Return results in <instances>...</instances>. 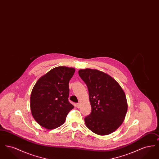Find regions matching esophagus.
<instances>
[{
  "label": "esophagus",
  "mask_w": 159,
  "mask_h": 159,
  "mask_svg": "<svg viewBox=\"0 0 159 159\" xmlns=\"http://www.w3.org/2000/svg\"><path fill=\"white\" fill-rule=\"evenodd\" d=\"M76 107H77V108H80V104L79 103H77L76 104Z\"/></svg>",
  "instance_id": "34e87169"
}]
</instances>
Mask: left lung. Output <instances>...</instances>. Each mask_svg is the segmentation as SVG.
I'll return each mask as SVG.
<instances>
[{"label": "left lung", "mask_w": 159, "mask_h": 159, "mask_svg": "<svg viewBox=\"0 0 159 159\" xmlns=\"http://www.w3.org/2000/svg\"><path fill=\"white\" fill-rule=\"evenodd\" d=\"M86 83L91 102V113L84 117L86 126L99 135H108L118 128L128 110L125 93L113 78L97 70H79Z\"/></svg>", "instance_id": "1"}]
</instances>
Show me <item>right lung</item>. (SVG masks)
I'll return each mask as SVG.
<instances>
[{"label": "right lung", "mask_w": 159, "mask_h": 159, "mask_svg": "<svg viewBox=\"0 0 159 159\" xmlns=\"http://www.w3.org/2000/svg\"><path fill=\"white\" fill-rule=\"evenodd\" d=\"M75 72V68L57 67L35 84L31 94V111L35 120L43 128L60 126L74 108L68 101V83Z\"/></svg>", "instance_id": "1"}]
</instances>
